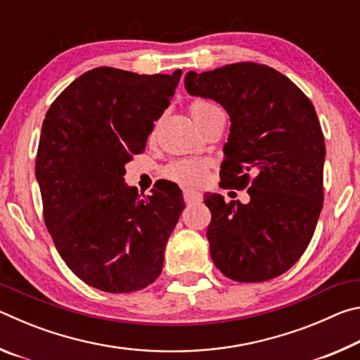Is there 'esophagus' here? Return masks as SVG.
<instances>
[{
	"label": "esophagus",
	"mask_w": 360,
	"mask_h": 360,
	"mask_svg": "<svg viewBox=\"0 0 360 360\" xmlns=\"http://www.w3.org/2000/svg\"><path fill=\"white\" fill-rule=\"evenodd\" d=\"M203 200L202 193L200 192H195V191H191V188H186L184 191V202L187 205H193V203H200Z\"/></svg>",
	"instance_id": "34e87169"
}]
</instances>
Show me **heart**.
<instances>
[{"instance_id": "obj_1", "label": "heart", "mask_w": 360, "mask_h": 360, "mask_svg": "<svg viewBox=\"0 0 360 360\" xmlns=\"http://www.w3.org/2000/svg\"><path fill=\"white\" fill-rule=\"evenodd\" d=\"M216 108L217 106L206 100H195L191 105V114L193 119H197L200 115L210 112ZM206 169H208V165L203 160H198V158H182V160L169 163L165 168V176L168 179L179 182V184L195 186L205 179Z\"/></svg>"}]
</instances>
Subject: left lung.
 Segmentation results:
<instances>
[{"instance_id":"1","label":"left lung","mask_w":360,"mask_h":360,"mask_svg":"<svg viewBox=\"0 0 360 360\" xmlns=\"http://www.w3.org/2000/svg\"><path fill=\"white\" fill-rule=\"evenodd\" d=\"M184 85L230 115L221 186L249 193L246 205L205 193L212 262L238 283L283 275L307 251L324 202L326 144L313 103L289 77L252 62L188 71Z\"/></svg>"}]
</instances>
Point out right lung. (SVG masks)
<instances>
[{"label":"right lung","mask_w":360,"mask_h":360,"mask_svg":"<svg viewBox=\"0 0 360 360\" xmlns=\"http://www.w3.org/2000/svg\"><path fill=\"white\" fill-rule=\"evenodd\" d=\"M181 75L100 66L72 81L42 122L36 179L46 227L70 270L95 289L135 292L162 273L167 241L186 208L182 192L163 181L141 198L124 174Z\"/></svg>","instance_id":"right-lung-1"}]
</instances>
